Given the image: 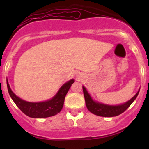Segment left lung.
Instances as JSON below:
<instances>
[{
    "instance_id": "obj_1",
    "label": "left lung",
    "mask_w": 149,
    "mask_h": 149,
    "mask_svg": "<svg viewBox=\"0 0 149 149\" xmlns=\"http://www.w3.org/2000/svg\"><path fill=\"white\" fill-rule=\"evenodd\" d=\"M83 91H84V95L85 98L86 107L89 111H90L92 113L95 114V115L103 117L116 116H119L124 113L134 102V100L136 99L139 92V90L138 91L136 94L131 100H129L127 102L123 104L118 105V106H110V105L100 104L93 101L84 86H83Z\"/></svg>"
}]
</instances>
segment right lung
Segmentation results:
<instances>
[{
    "instance_id": "right-lung-1",
    "label": "right lung",
    "mask_w": 149,
    "mask_h": 149,
    "mask_svg": "<svg viewBox=\"0 0 149 149\" xmlns=\"http://www.w3.org/2000/svg\"><path fill=\"white\" fill-rule=\"evenodd\" d=\"M74 82V81L72 79L68 82L65 83V84H63V86H62L57 94L52 99L39 103H31L21 99L13 93L7 81L6 84L10 97L24 113L31 118H46L53 116L61 111L65 95Z\"/></svg>"
}]
</instances>
